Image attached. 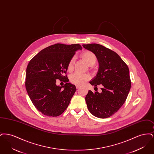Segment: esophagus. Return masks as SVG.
I'll use <instances>...</instances> for the list:
<instances>
[{
  "label": "esophagus",
  "mask_w": 154,
  "mask_h": 154,
  "mask_svg": "<svg viewBox=\"0 0 154 154\" xmlns=\"http://www.w3.org/2000/svg\"><path fill=\"white\" fill-rule=\"evenodd\" d=\"M76 88H77V89H79V88H80V85H76Z\"/></svg>",
  "instance_id": "34e87169"
}]
</instances>
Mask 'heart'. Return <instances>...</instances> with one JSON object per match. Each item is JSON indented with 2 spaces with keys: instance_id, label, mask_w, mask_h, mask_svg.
I'll list each match as a JSON object with an SVG mask.
<instances>
[{
  "instance_id": "obj_1",
  "label": "heart",
  "mask_w": 154,
  "mask_h": 154,
  "mask_svg": "<svg viewBox=\"0 0 154 154\" xmlns=\"http://www.w3.org/2000/svg\"><path fill=\"white\" fill-rule=\"evenodd\" d=\"M80 57L89 66H92L94 65L97 60L95 55L91 51H86L81 54ZM74 59L72 58L69 62L67 66V70L69 72H72L74 69ZM70 80L76 85H81L85 81L88 80L89 76L87 74H80L78 73L72 74L70 77Z\"/></svg>"
}]
</instances>
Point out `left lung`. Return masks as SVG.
<instances>
[{
  "label": "left lung",
  "mask_w": 154,
  "mask_h": 154,
  "mask_svg": "<svg viewBox=\"0 0 154 154\" xmlns=\"http://www.w3.org/2000/svg\"><path fill=\"white\" fill-rule=\"evenodd\" d=\"M82 46L95 54L99 65L96 76L89 83L103 86L100 93L88 91L85 97L88 110L96 117H110L124 104L131 89L129 68L116 52L103 45L94 43Z\"/></svg>",
  "instance_id": "1"
}]
</instances>
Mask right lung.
Returning a JSON list of instances; mask_svg holds the SVG:
<instances>
[{"label":"right lung","instance_id":"right-lung-1","mask_svg":"<svg viewBox=\"0 0 154 154\" xmlns=\"http://www.w3.org/2000/svg\"><path fill=\"white\" fill-rule=\"evenodd\" d=\"M79 49H82L79 44L57 43L45 48L30 60L25 87L36 109L44 116L58 117L70 102L76 88L69 82L66 71L69 61ZM58 79L65 85L58 86Z\"/></svg>","mask_w":154,"mask_h":154}]
</instances>
